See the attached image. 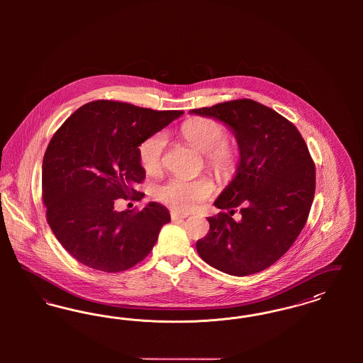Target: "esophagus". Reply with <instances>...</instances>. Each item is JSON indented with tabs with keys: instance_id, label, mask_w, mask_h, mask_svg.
I'll list each match as a JSON object with an SVG mask.
<instances>
[{
	"instance_id": "esophagus-1",
	"label": "esophagus",
	"mask_w": 363,
	"mask_h": 363,
	"mask_svg": "<svg viewBox=\"0 0 363 363\" xmlns=\"http://www.w3.org/2000/svg\"><path fill=\"white\" fill-rule=\"evenodd\" d=\"M188 218L186 213H181V212H177V211H172V219L173 220H181V219H185Z\"/></svg>"
}]
</instances>
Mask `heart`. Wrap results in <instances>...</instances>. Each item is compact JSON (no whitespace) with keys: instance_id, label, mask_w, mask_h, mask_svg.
Listing matches in <instances>:
<instances>
[{"instance_id":"1","label":"heart","mask_w":363,"mask_h":363,"mask_svg":"<svg viewBox=\"0 0 363 363\" xmlns=\"http://www.w3.org/2000/svg\"><path fill=\"white\" fill-rule=\"evenodd\" d=\"M181 135L190 145L204 154L206 167L219 179H228L235 173L240 154L237 147L227 140V129L222 122L196 117L184 122ZM166 138L155 133L141 141L138 145V162L144 172L156 174L163 166V152ZM215 191L213 182L207 178L186 179L181 177L170 178L155 190L156 199L174 209L188 212L204 203Z\"/></svg>"}]
</instances>
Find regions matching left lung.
Masks as SVG:
<instances>
[{
	"mask_svg": "<svg viewBox=\"0 0 363 363\" xmlns=\"http://www.w3.org/2000/svg\"><path fill=\"white\" fill-rule=\"evenodd\" d=\"M191 113L227 123L241 154L235 178L215 201L222 212L207 218L209 233L196 249L207 264L225 274H257L293 246L308 220L315 190L309 148L293 122L252 99ZM237 207L240 221L232 219Z\"/></svg>",
	"mask_w": 363,
	"mask_h": 363,
	"instance_id": "left-lung-1",
	"label": "left lung"
}]
</instances>
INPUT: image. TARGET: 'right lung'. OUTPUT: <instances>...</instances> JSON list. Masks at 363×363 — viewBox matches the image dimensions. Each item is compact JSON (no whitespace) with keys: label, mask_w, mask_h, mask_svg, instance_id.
<instances>
[{"label":"right lung","mask_w":363,"mask_h":363,"mask_svg":"<svg viewBox=\"0 0 363 363\" xmlns=\"http://www.w3.org/2000/svg\"><path fill=\"white\" fill-rule=\"evenodd\" d=\"M179 116L101 99L77 108L54 133L43 156L42 200L55 238L83 265L116 274L152 250L169 209L152 201L117 212L114 203L143 199L138 145Z\"/></svg>","instance_id":"1"}]
</instances>
